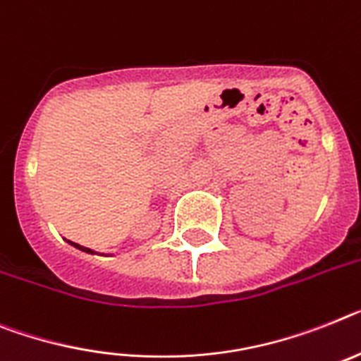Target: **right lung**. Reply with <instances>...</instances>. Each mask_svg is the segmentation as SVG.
Instances as JSON below:
<instances>
[{"instance_id": "right-lung-1", "label": "right lung", "mask_w": 361, "mask_h": 361, "mask_svg": "<svg viewBox=\"0 0 361 361\" xmlns=\"http://www.w3.org/2000/svg\"><path fill=\"white\" fill-rule=\"evenodd\" d=\"M71 244H73V242H71ZM75 246H77V244H75ZM78 247V250H82V251H87V253H92V250H87V247H80V246H77Z\"/></svg>"}]
</instances>
